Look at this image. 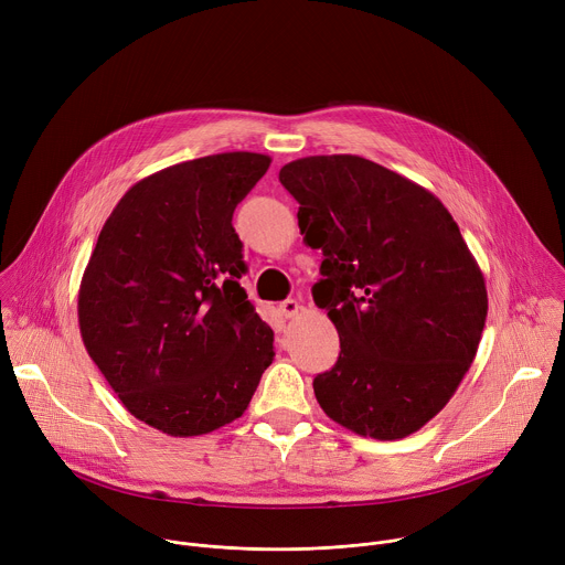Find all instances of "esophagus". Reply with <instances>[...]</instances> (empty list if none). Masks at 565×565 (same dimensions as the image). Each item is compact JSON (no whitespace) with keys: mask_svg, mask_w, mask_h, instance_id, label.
Wrapping results in <instances>:
<instances>
[{"mask_svg":"<svg viewBox=\"0 0 565 565\" xmlns=\"http://www.w3.org/2000/svg\"><path fill=\"white\" fill-rule=\"evenodd\" d=\"M279 310H281L284 317H295L301 310V303L297 299H286V301H281Z\"/></svg>","mask_w":565,"mask_h":565,"instance_id":"1","label":"esophagus"}]
</instances>
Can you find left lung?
I'll return each instance as SVG.
<instances>
[{"label":"left lung","instance_id":"1","mask_svg":"<svg viewBox=\"0 0 565 565\" xmlns=\"http://www.w3.org/2000/svg\"><path fill=\"white\" fill-rule=\"evenodd\" d=\"M306 246L319 248L312 299L340 358L312 380L338 425L375 440L425 427L471 366L488 288L449 210L418 183L351 153L284 166Z\"/></svg>","mask_w":565,"mask_h":565}]
</instances>
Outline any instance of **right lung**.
<instances>
[{
  "label": "right lung",
  "instance_id": "1",
  "mask_svg": "<svg viewBox=\"0 0 565 565\" xmlns=\"http://www.w3.org/2000/svg\"><path fill=\"white\" fill-rule=\"evenodd\" d=\"M270 156L225 151L160 170L105 221L77 292L79 335L125 409L174 438L244 416L275 333L238 279L234 207Z\"/></svg>",
  "mask_w": 565,
  "mask_h": 565
}]
</instances>
